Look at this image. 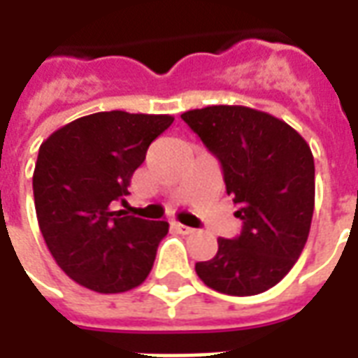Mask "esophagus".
<instances>
[{"instance_id":"1","label":"esophagus","mask_w":358,"mask_h":358,"mask_svg":"<svg viewBox=\"0 0 358 358\" xmlns=\"http://www.w3.org/2000/svg\"><path fill=\"white\" fill-rule=\"evenodd\" d=\"M172 228H174V230H176V232H178V234H182V236H187V234L194 232V228L180 224V222H172Z\"/></svg>"}]
</instances>
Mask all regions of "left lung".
I'll list each match as a JSON object with an SVG mask.
<instances>
[{
    "instance_id": "obj_1",
    "label": "left lung",
    "mask_w": 358,
    "mask_h": 358,
    "mask_svg": "<svg viewBox=\"0 0 358 358\" xmlns=\"http://www.w3.org/2000/svg\"><path fill=\"white\" fill-rule=\"evenodd\" d=\"M182 118L222 164L243 228L218 238L217 255L195 264L203 284L226 295H257L297 263L315 210V159L292 126L243 105H210Z\"/></svg>"
}]
</instances>
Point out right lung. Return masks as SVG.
Here are the masks:
<instances>
[{
    "instance_id": "add662e5",
    "label": "right lung",
    "mask_w": 358,
    "mask_h": 358,
    "mask_svg": "<svg viewBox=\"0 0 358 358\" xmlns=\"http://www.w3.org/2000/svg\"><path fill=\"white\" fill-rule=\"evenodd\" d=\"M171 115L105 110L61 126L40 145L36 217L59 268L97 293H122L145 282L169 222L113 210L124 201L134 171Z\"/></svg>"
}]
</instances>
